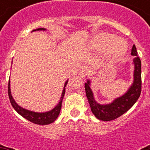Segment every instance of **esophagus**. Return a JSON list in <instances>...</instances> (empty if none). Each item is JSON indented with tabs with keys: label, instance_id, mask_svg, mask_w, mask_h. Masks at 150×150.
Listing matches in <instances>:
<instances>
[{
	"label": "esophagus",
	"instance_id": "esophagus-1",
	"mask_svg": "<svg viewBox=\"0 0 150 150\" xmlns=\"http://www.w3.org/2000/svg\"><path fill=\"white\" fill-rule=\"evenodd\" d=\"M90 72L89 69L87 67H83L82 69L79 71V76L81 78H84L87 76L88 74V73Z\"/></svg>",
	"mask_w": 150,
	"mask_h": 150
}]
</instances>
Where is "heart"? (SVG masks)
<instances>
[{
    "instance_id": "heart-1",
    "label": "heart",
    "mask_w": 150,
    "mask_h": 150,
    "mask_svg": "<svg viewBox=\"0 0 150 150\" xmlns=\"http://www.w3.org/2000/svg\"><path fill=\"white\" fill-rule=\"evenodd\" d=\"M89 47L95 52H104L107 48V55L112 59L121 58L127 51V44L124 40L117 38L110 33H100L94 36L90 40Z\"/></svg>"
}]
</instances>
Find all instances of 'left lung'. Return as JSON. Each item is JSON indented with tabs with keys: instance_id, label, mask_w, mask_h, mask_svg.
<instances>
[{
	"instance_id": "obj_1",
	"label": "left lung",
	"mask_w": 150,
	"mask_h": 150,
	"mask_svg": "<svg viewBox=\"0 0 150 150\" xmlns=\"http://www.w3.org/2000/svg\"><path fill=\"white\" fill-rule=\"evenodd\" d=\"M132 55L134 56L133 59L134 65L133 83L124 95L115 98L111 103L98 104L95 100L93 92L90 88L91 81L87 79V82L85 83V90L91 110L99 120L107 122L116 120L126 112L138 100L141 92V62L134 45L132 47Z\"/></svg>"
}]
</instances>
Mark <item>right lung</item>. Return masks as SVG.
<instances>
[{"mask_svg":"<svg viewBox=\"0 0 150 150\" xmlns=\"http://www.w3.org/2000/svg\"><path fill=\"white\" fill-rule=\"evenodd\" d=\"M46 28H40L38 29H34L32 30L33 31H35V30H46ZM68 82V79L64 83V86L63 91H62V96H61V98L59 100V103L54 107L53 109L51 110L50 111H47V112H34V111H30L28 110H26L23 107H20L17 104L16 102L15 101L14 98L12 96L11 94V90H10V80H9V83H8V95H9V98H10V103H11L13 107L15 109V110L18 112V114L21 115L22 117H24L25 119H26L28 121L34 123V124L40 125H49L50 123H52L55 120H56L58 116H59V113H60L61 108H62V100H63L64 95L65 93V87L67 86V83Z\"/></svg>","mask_w":150,"mask_h":150,"instance_id":"add662e5","label":"right lung"}]
</instances>
